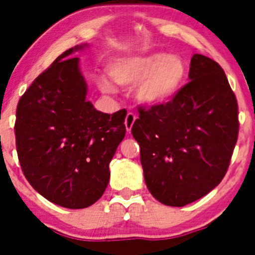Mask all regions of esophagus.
Instances as JSON below:
<instances>
[{
	"mask_svg": "<svg viewBox=\"0 0 255 255\" xmlns=\"http://www.w3.org/2000/svg\"><path fill=\"white\" fill-rule=\"evenodd\" d=\"M135 118L137 117H135V115L133 112L127 113V116H126V120H125V126H126V129H127V132H130L133 125H134Z\"/></svg>",
	"mask_w": 255,
	"mask_h": 255,
	"instance_id": "obj_1",
	"label": "esophagus"
}]
</instances>
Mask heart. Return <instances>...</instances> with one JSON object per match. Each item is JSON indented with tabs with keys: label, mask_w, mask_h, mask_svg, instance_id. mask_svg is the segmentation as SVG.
I'll return each mask as SVG.
<instances>
[{
	"label": "heart",
	"mask_w": 255,
	"mask_h": 255,
	"mask_svg": "<svg viewBox=\"0 0 255 255\" xmlns=\"http://www.w3.org/2000/svg\"><path fill=\"white\" fill-rule=\"evenodd\" d=\"M187 69L179 55L165 53H148L127 56L112 65L111 75L118 85L134 86L135 96L145 106H160L176 96L186 79ZM100 87L104 92H115V87L107 80H101Z\"/></svg>",
	"instance_id": "1"
}]
</instances>
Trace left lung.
Listing matches in <instances>:
<instances>
[{"label": "left lung", "instance_id": "1", "mask_svg": "<svg viewBox=\"0 0 255 255\" xmlns=\"http://www.w3.org/2000/svg\"><path fill=\"white\" fill-rule=\"evenodd\" d=\"M189 79L171 101L140 110L132 127L146 187L166 206L182 207L215 189L237 143L238 105L222 68L194 54Z\"/></svg>", "mask_w": 255, "mask_h": 255}]
</instances>
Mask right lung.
<instances>
[{
  "mask_svg": "<svg viewBox=\"0 0 255 255\" xmlns=\"http://www.w3.org/2000/svg\"><path fill=\"white\" fill-rule=\"evenodd\" d=\"M68 49L32 82L17 106L16 145L33 189L61 207L85 208L104 195L110 163L126 135V110L97 111L75 51Z\"/></svg>",
  "mask_w": 255,
  "mask_h": 255,
  "instance_id": "right-lung-1",
  "label": "right lung"
}]
</instances>
